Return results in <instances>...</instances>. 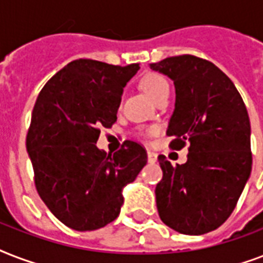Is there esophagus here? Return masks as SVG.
<instances>
[{
  "label": "esophagus",
  "instance_id": "1",
  "mask_svg": "<svg viewBox=\"0 0 263 263\" xmlns=\"http://www.w3.org/2000/svg\"><path fill=\"white\" fill-rule=\"evenodd\" d=\"M147 160H148V162H156V161H157V153L152 152V150H148V152H147Z\"/></svg>",
  "mask_w": 263,
  "mask_h": 263
}]
</instances>
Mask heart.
Instances as JSON below:
<instances>
[{"instance_id":"1","label":"heart","mask_w":263,"mask_h":263,"mask_svg":"<svg viewBox=\"0 0 263 263\" xmlns=\"http://www.w3.org/2000/svg\"><path fill=\"white\" fill-rule=\"evenodd\" d=\"M140 87L143 88L154 101H158L162 97H169V91H171V86L166 78L156 72H150L147 75H144L140 80ZM156 128H150L148 132H154Z\"/></svg>"}]
</instances>
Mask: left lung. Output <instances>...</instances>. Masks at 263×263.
<instances>
[{
    "mask_svg": "<svg viewBox=\"0 0 263 263\" xmlns=\"http://www.w3.org/2000/svg\"><path fill=\"white\" fill-rule=\"evenodd\" d=\"M150 68L168 75L176 87L169 147L190 144L183 165L158 156V214L177 232L203 235L228 220L251 173L249 113L232 80L208 60L175 55Z\"/></svg>",
    "mask_w": 263,
    "mask_h": 263,
    "instance_id": "obj_1",
    "label": "left lung"
}]
</instances>
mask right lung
Instances as JSON below:
<instances>
[{"label":"right lung","instance_id":"right-lung-1","mask_svg":"<svg viewBox=\"0 0 263 263\" xmlns=\"http://www.w3.org/2000/svg\"><path fill=\"white\" fill-rule=\"evenodd\" d=\"M139 69L79 59L39 92L26 146L41 199L63 224L94 231L120 214L123 188L147 162L138 142L125 140L111 156L95 143L117 120L124 86Z\"/></svg>","mask_w":263,"mask_h":263}]
</instances>
